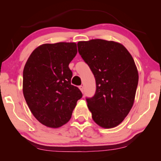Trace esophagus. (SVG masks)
I'll return each mask as SVG.
<instances>
[{
  "instance_id": "obj_1",
  "label": "esophagus",
  "mask_w": 161,
  "mask_h": 161,
  "mask_svg": "<svg viewBox=\"0 0 161 161\" xmlns=\"http://www.w3.org/2000/svg\"><path fill=\"white\" fill-rule=\"evenodd\" d=\"M79 89L80 90L82 93H83V91H84V88H83V86H79Z\"/></svg>"
}]
</instances>
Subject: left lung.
<instances>
[{
    "mask_svg": "<svg viewBox=\"0 0 161 161\" xmlns=\"http://www.w3.org/2000/svg\"><path fill=\"white\" fill-rule=\"evenodd\" d=\"M78 47L96 80L95 94L86 99L92 119L103 128L118 126L135 100L138 72L133 57L124 45L114 41H81Z\"/></svg>",
    "mask_w": 161,
    "mask_h": 161,
    "instance_id": "obj_1",
    "label": "left lung"
}]
</instances>
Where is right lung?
Segmentation results:
<instances>
[{"label": "right lung", "instance_id": "add662e5", "mask_svg": "<svg viewBox=\"0 0 161 161\" xmlns=\"http://www.w3.org/2000/svg\"><path fill=\"white\" fill-rule=\"evenodd\" d=\"M75 42L43 44L31 53L23 69V92L41 124L58 128L67 124L82 93L71 85L69 68L76 56Z\"/></svg>", "mask_w": 161, "mask_h": 161}]
</instances>
